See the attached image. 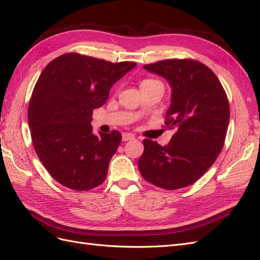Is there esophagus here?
<instances>
[{
  "instance_id": "obj_1",
  "label": "esophagus",
  "mask_w": 260,
  "mask_h": 260,
  "mask_svg": "<svg viewBox=\"0 0 260 260\" xmlns=\"http://www.w3.org/2000/svg\"><path fill=\"white\" fill-rule=\"evenodd\" d=\"M133 139H135V136L131 135V133H127V132L122 133V141H124V142H127V141H131Z\"/></svg>"
}]
</instances>
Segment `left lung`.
Here are the masks:
<instances>
[{"mask_svg": "<svg viewBox=\"0 0 260 260\" xmlns=\"http://www.w3.org/2000/svg\"><path fill=\"white\" fill-rule=\"evenodd\" d=\"M171 86V103L165 124L176 128L170 142L161 146L143 140L138 161L142 177L165 190L196 182L221 152L230 120L226 94L217 76L193 59H166L144 65Z\"/></svg>", "mask_w": 260, "mask_h": 260, "instance_id": "1", "label": "left lung"}]
</instances>
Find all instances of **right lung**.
Here are the masks:
<instances>
[{
  "label": "right lung",
  "mask_w": 260,
  "mask_h": 260,
  "mask_svg": "<svg viewBox=\"0 0 260 260\" xmlns=\"http://www.w3.org/2000/svg\"><path fill=\"white\" fill-rule=\"evenodd\" d=\"M136 66L67 53L43 69L29 102L28 123L39 159L61 185L86 191L104 182L121 135H94L92 114Z\"/></svg>",
  "instance_id": "add662e5"
}]
</instances>
